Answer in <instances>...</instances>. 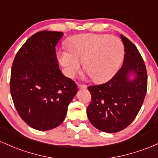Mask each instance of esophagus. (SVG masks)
I'll return each mask as SVG.
<instances>
[{"label":"esophagus","instance_id":"1","mask_svg":"<svg viewBox=\"0 0 158 158\" xmlns=\"http://www.w3.org/2000/svg\"><path fill=\"white\" fill-rule=\"evenodd\" d=\"M77 87L79 89H86L87 87V86L84 84H77Z\"/></svg>","mask_w":158,"mask_h":158}]
</instances>
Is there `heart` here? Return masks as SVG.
I'll return each instance as SVG.
<instances>
[{
  "mask_svg": "<svg viewBox=\"0 0 158 158\" xmlns=\"http://www.w3.org/2000/svg\"><path fill=\"white\" fill-rule=\"evenodd\" d=\"M68 51L58 53V59L67 76L80 72L81 63L86 74L95 82L110 79L116 72L125 50L122 41L108 34L84 33L72 36L66 42Z\"/></svg>",
  "mask_w": 158,
  "mask_h": 158,
  "instance_id": "b5f03b06",
  "label": "heart"
}]
</instances>
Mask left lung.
Segmentation results:
<instances>
[{
	"mask_svg": "<svg viewBox=\"0 0 158 158\" xmlns=\"http://www.w3.org/2000/svg\"><path fill=\"white\" fill-rule=\"evenodd\" d=\"M125 56L121 69L107 81L89 86L92 95L86 113L89 122L98 130L116 133L127 127L136 118L147 91V72L144 60L136 47L120 35ZM132 73L135 77L129 79Z\"/></svg>",
	"mask_w": 158,
	"mask_h": 158,
	"instance_id": "left-lung-1",
	"label": "left lung"
}]
</instances>
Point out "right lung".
I'll use <instances>...</instances> for the list:
<instances>
[{
	"label": "right lung",
	"mask_w": 158,
	"mask_h": 158,
	"mask_svg": "<svg viewBox=\"0 0 158 158\" xmlns=\"http://www.w3.org/2000/svg\"><path fill=\"white\" fill-rule=\"evenodd\" d=\"M63 36V32L35 33L12 63L10 93L14 105L21 118L36 130L59 126L77 92L75 83L59 69L55 47Z\"/></svg>",
	"instance_id": "add662e5"
}]
</instances>
